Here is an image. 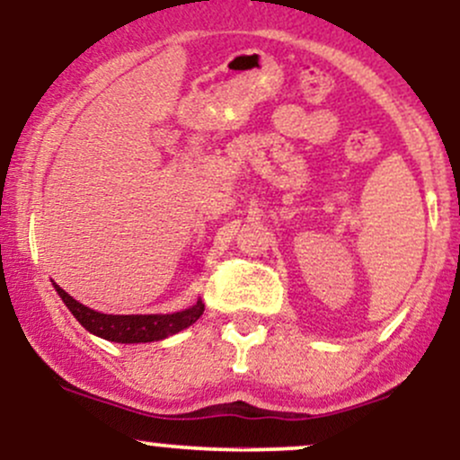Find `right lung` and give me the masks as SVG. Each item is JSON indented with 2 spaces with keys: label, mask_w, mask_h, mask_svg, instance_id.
Here are the masks:
<instances>
[{
  "label": "right lung",
  "mask_w": 460,
  "mask_h": 460,
  "mask_svg": "<svg viewBox=\"0 0 460 460\" xmlns=\"http://www.w3.org/2000/svg\"><path fill=\"white\" fill-rule=\"evenodd\" d=\"M54 288H57L58 296L65 301V305L69 307V312L84 330L104 338V341L126 342V345H130V342L164 341V338L190 327L205 312V304L199 299L188 310L174 312V314H102V312H95L87 305L78 304L60 286L54 284Z\"/></svg>",
  "instance_id": "add662e5"
}]
</instances>
